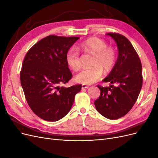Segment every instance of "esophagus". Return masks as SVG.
Instances as JSON below:
<instances>
[{
  "label": "esophagus",
  "mask_w": 158,
  "mask_h": 158,
  "mask_svg": "<svg viewBox=\"0 0 158 158\" xmlns=\"http://www.w3.org/2000/svg\"><path fill=\"white\" fill-rule=\"evenodd\" d=\"M89 86L87 85H85V84H82V89H86V88H88Z\"/></svg>",
  "instance_id": "1"
}]
</instances>
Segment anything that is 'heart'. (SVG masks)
Masks as SVG:
<instances>
[{
  "label": "heart",
  "mask_w": 158,
  "mask_h": 158,
  "mask_svg": "<svg viewBox=\"0 0 158 158\" xmlns=\"http://www.w3.org/2000/svg\"><path fill=\"white\" fill-rule=\"evenodd\" d=\"M95 55L92 66L84 69L76 76V80L83 84H92L96 82L103 73L111 71L117 60V51L113 47L108 46L107 43L98 37H91L79 45L78 49L72 47L66 53V63L74 71L81 68L80 51Z\"/></svg>",
  "instance_id": "1"
}]
</instances>
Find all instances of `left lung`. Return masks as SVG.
<instances>
[{"label":"left lung","instance_id":"8db88e82","mask_svg":"<svg viewBox=\"0 0 158 158\" xmlns=\"http://www.w3.org/2000/svg\"><path fill=\"white\" fill-rule=\"evenodd\" d=\"M107 35L115 41L118 55L114 67L103 80L113 85L110 87L98 85L101 94L94 104L103 117L117 119L130 111L136 102L142 86V69L138 55L126 37L117 33Z\"/></svg>","mask_w":158,"mask_h":158}]
</instances>
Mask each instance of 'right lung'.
<instances>
[{
    "label": "right lung",
    "instance_id": "1",
    "mask_svg": "<svg viewBox=\"0 0 158 158\" xmlns=\"http://www.w3.org/2000/svg\"><path fill=\"white\" fill-rule=\"evenodd\" d=\"M78 37L51 35L32 46L26 53L20 71V82L26 101L37 116L56 121L67 114L75 95L82 85L59 86L73 77L66 63L68 51Z\"/></svg>",
    "mask_w": 158,
    "mask_h": 158
}]
</instances>
